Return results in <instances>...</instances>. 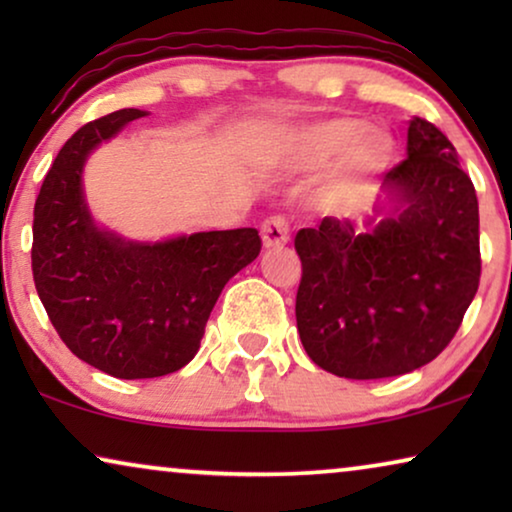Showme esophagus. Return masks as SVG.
Instances as JSON below:
<instances>
[{
  "label": "esophagus",
  "mask_w": 512,
  "mask_h": 512,
  "mask_svg": "<svg viewBox=\"0 0 512 512\" xmlns=\"http://www.w3.org/2000/svg\"><path fill=\"white\" fill-rule=\"evenodd\" d=\"M289 235H291V223L286 216L275 214V216H268V219L263 221L261 237H263V244L268 249L282 247V244L289 242Z\"/></svg>",
  "instance_id": "1"
}]
</instances>
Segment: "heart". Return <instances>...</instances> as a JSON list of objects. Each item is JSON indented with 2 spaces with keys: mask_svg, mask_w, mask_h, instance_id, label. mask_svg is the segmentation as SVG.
Segmentation results:
<instances>
[{
  "mask_svg": "<svg viewBox=\"0 0 512 512\" xmlns=\"http://www.w3.org/2000/svg\"><path fill=\"white\" fill-rule=\"evenodd\" d=\"M391 149L394 142L382 128L361 125L356 118H326L286 137L284 156L303 170L321 167L338 156L328 193L335 200H347L387 165Z\"/></svg>",
  "mask_w": 512,
  "mask_h": 512,
  "instance_id": "heart-1",
  "label": "heart"
}]
</instances>
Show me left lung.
<instances>
[{"mask_svg":"<svg viewBox=\"0 0 512 512\" xmlns=\"http://www.w3.org/2000/svg\"><path fill=\"white\" fill-rule=\"evenodd\" d=\"M382 186L401 209L366 233L328 216L293 240L303 263L300 340L319 368L347 380L403 375L436 359L480 284L478 195L436 125L412 118L408 158Z\"/></svg>","mask_w":512,"mask_h":512,"instance_id":"8db88e82","label":"left lung"}]
</instances>
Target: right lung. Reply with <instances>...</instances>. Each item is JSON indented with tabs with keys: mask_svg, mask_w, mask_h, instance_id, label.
Segmentation results:
<instances>
[{
	"mask_svg": "<svg viewBox=\"0 0 512 512\" xmlns=\"http://www.w3.org/2000/svg\"><path fill=\"white\" fill-rule=\"evenodd\" d=\"M142 116L121 109L76 130L44 177L32 223V277L53 328L74 356L121 380L184 368L223 286L261 254L256 228L132 244L93 226L81 167Z\"/></svg>",
	"mask_w": 512,
	"mask_h": 512,
	"instance_id": "1",
	"label": "right lung"
}]
</instances>
